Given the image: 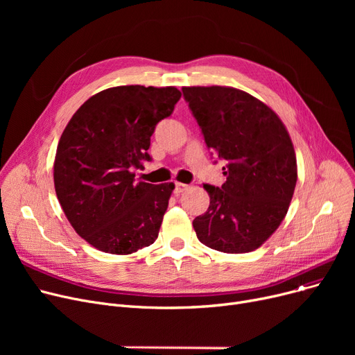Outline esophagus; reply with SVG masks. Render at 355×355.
Here are the masks:
<instances>
[{"instance_id": "esophagus-1", "label": "esophagus", "mask_w": 355, "mask_h": 355, "mask_svg": "<svg viewBox=\"0 0 355 355\" xmlns=\"http://www.w3.org/2000/svg\"><path fill=\"white\" fill-rule=\"evenodd\" d=\"M190 185L189 184H182V182H175V193L180 194V193H184L185 190H189Z\"/></svg>"}]
</instances>
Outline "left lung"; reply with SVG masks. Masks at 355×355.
<instances>
[{
	"mask_svg": "<svg viewBox=\"0 0 355 355\" xmlns=\"http://www.w3.org/2000/svg\"><path fill=\"white\" fill-rule=\"evenodd\" d=\"M182 93L207 146L226 161V182L202 185L210 206L194 218L196 234L218 252H253L281 226L293 197L297 166L288 129L240 89L190 86Z\"/></svg>",
	"mask_w": 355,
	"mask_h": 355,
	"instance_id": "obj_1",
	"label": "left lung"
}]
</instances>
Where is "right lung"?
Returning <instances> with one entry per match:
<instances>
[{"label":"right lung","instance_id":"add662e5","mask_svg":"<svg viewBox=\"0 0 355 355\" xmlns=\"http://www.w3.org/2000/svg\"><path fill=\"white\" fill-rule=\"evenodd\" d=\"M174 86H116L89 98L71 116L54 158V189L74 229L89 245L130 254L153 245L174 182H135L149 161L155 126L170 116Z\"/></svg>","mask_w":355,"mask_h":355}]
</instances>
